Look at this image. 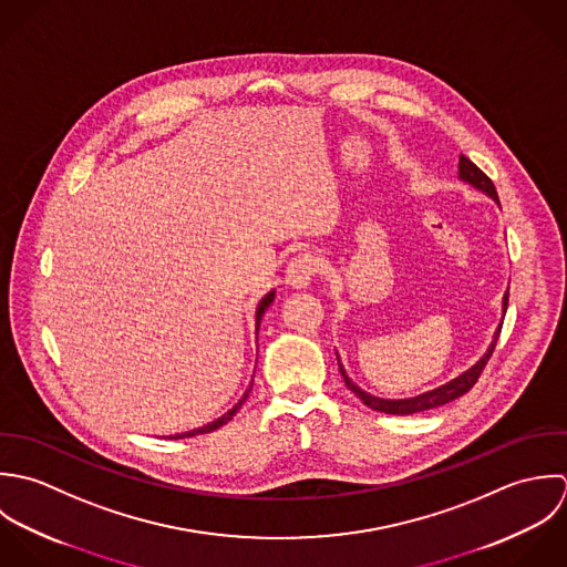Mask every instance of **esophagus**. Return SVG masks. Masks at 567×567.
I'll return each instance as SVG.
<instances>
[{"mask_svg":"<svg viewBox=\"0 0 567 567\" xmlns=\"http://www.w3.org/2000/svg\"><path fill=\"white\" fill-rule=\"evenodd\" d=\"M318 274V262L311 254H298L287 267V282L293 289H307Z\"/></svg>","mask_w":567,"mask_h":567,"instance_id":"34e87169","label":"esophagus"}]
</instances>
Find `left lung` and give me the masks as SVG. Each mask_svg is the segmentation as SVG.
<instances>
[{"instance_id": "8db88e82", "label": "left lung", "mask_w": 567, "mask_h": 567, "mask_svg": "<svg viewBox=\"0 0 567 567\" xmlns=\"http://www.w3.org/2000/svg\"><path fill=\"white\" fill-rule=\"evenodd\" d=\"M457 177H460L462 182H466L468 186L482 190L484 195H488L493 202L499 204L497 190H495L493 182H491L468 157H464V155H460ZM506 307H508V291L504 293V300H502V311H504V313H506ZM499 331H502V324L497 327V331H495V336H493V341H491L488 350L480 357V361H477L475 365H471L466 372H462L460 377H455L450 383H445V385H441V388H436V390H430V392H425V394L412 396V399H396V401H394V399H379V396H372V394H368L365 390H361L357 383L350 381V377L346 374V370H343V365L340 363L341 377H343L346 388H348L350 392H354V396H359L361 403L368 405L370 410L385 412V414H399V416L416 414V412H425V410H434V408H441V405H445V403H452L453 399L466 394V392L475 385V381L480 379V374H482L486 361L491 359V354H493V350H495ZM338 361H340V354H338Z\"/></svg>"}]
</instances>
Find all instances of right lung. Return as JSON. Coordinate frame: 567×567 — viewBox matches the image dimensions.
Instances as JSON below:
<instances>
[{"label":"right lung","instance_id":"right-lung-1","mask_svg":"<svg viewBox=\"0 0 567 567\" xmlns=\"http://www.w3.org/2000/svg\"><path fill=\"white\" fill-rule=\"evenodd\" d=\"M274 298H276V291H269L260 302H258V309H256V333H258V329H260V320H262V316H265V311L269 309V305L274 302ZM249 390H251V383H249V388L245 390V394L240 396V401L231 408V410H227L226 414L221 416V419H217V421H213V423H208V425H204V427H199V430H193V432H184V434H175V436H168V439H173V441H177V439H190V436H199V434H208V432H215V430H219V427H224L227 421H231L234 416H236V412L240 410V405L247 401V396H249Z\"/></svg>","mask_w":567,"mask_h":567}]
</instances>
